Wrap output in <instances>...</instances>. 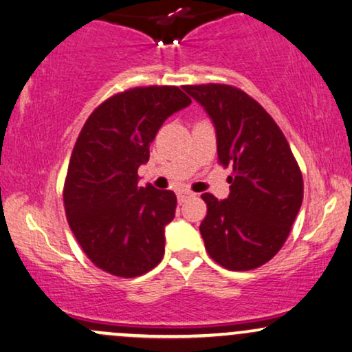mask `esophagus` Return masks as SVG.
<instances>
[{"label": "esophagus", "instance_id": "1", "mask_svg": "<svg viewBox=\"0 0 352 352\" xmlns=\"http://www.w3.org/2000/svg\"><path fill=\"white\" fill-rule=\"evenodd\" d=\"M192 195H193L192 192H187V190H184V192H179V195H177V198H179V203H184L188 197H192Z\"/></svg>", "mask_w": 352, "mask_h": 352}]
</instances>
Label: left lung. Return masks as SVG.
<instances>
[{
  "label": "left lung",
  "instance_id": "obj_1",
  "mask_svg": "<svg viewBox=\"0 0 352 352\" xmlns=\"http://www.w3.org/2000/svg\"><path fill=\"white\" fill-rule=\"evenodd\" d=\"M217 129L218 162L232 167L231 193H203L206 252L230 270L264 265L289 238L303 200V179L285 135L264 108L231 85H185Z\"/></svg>",
  "mask_w": 352,
  "mask_h": 352
}]
</instances>
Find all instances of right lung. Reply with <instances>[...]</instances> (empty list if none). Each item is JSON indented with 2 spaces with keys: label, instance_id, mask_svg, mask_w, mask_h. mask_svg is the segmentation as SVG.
I'll list each match as a JSON object with an SVG mask.
<instances>
[{
  "label": "right lung",
  "instance_id": "right-lung-1",
  "mask_svg": "<svg viewBox=\"0 0 352 352\" xmlns=\"http://www.w3.org/2000/svg\"><path fill=\"white\" fill-rule=\"evenodd\" d=\"M192 100L179 87L151 85L116 93L80 131L63 184V206L75 239L96 267L139 277L162 261L164 228L175 217L172 190L138 185V168L170 114Z\"/></svg>",
  "mask_w": 352,
  "mask_h": 352
}]
</instances>
